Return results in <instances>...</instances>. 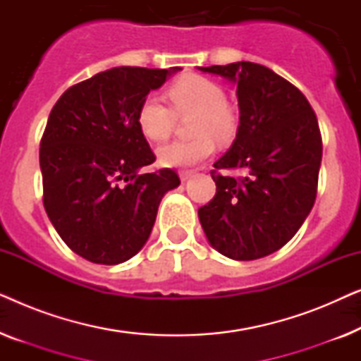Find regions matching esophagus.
Wrapping results in <instances>:
<instances>
[{
  "mask_svg": "<svg viewBox=\"0 0 361 361\" xmlns=\"http://www.w3.org/2000/svg\"><path fill=\"white\" fill-rule=\"evenodd\" d=\"M192 176H194V171H180V172H179V177H180L182 182L189 180Z\"/></svg>",
  "mask_w": 361,
  "mask_h": 361,
  "instance_id": "obj_1",
  "label": "esophagus"
}]
</instances>
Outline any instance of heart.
<instances>
[{
    "label": "heart",
    "instance_id": "b5f03b06",
    "mask_svg": "<svg viewBox=\"0 0 361 361\" xmlns=\"http://www.w3.org/2000/svg\"><path fill=\"white\" fill-rule=\"evenodd\" d=\"M179 116L194 115L189 141H177L157 151V159L166 167H189L209 159L219 142H230L238 133V115L226 103L220 83L197 73H189L172 83L167 90ZM137 126L147 140H169L176 126V114L156 95H147L137 108Z\"/></svg>",
    "mask_w": 361,
    "mask_h": 361
}]
</instances>
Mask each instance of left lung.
Returning a JSON list of instances; mask_svg holds the SVG:
<instances>
[{
  "mask_svg": "<svg viewBox=\"0 0 361 361\" xmlns=\"http://www.w3.org/2000/svg\"><path fill=\"white\" fill-rule=\"evenodd\" d=\"M199 68L235 82L240 106L236 140L210 172L216 194L199 209L202 228L231 259L263 258L298 233L314 207L322 161L317 116L299 88L259 63Z\"/></svg>",
  "mask_w": 361,
  "mask_h": 361,
  "instance_id": "8db88e82",
  "label": "left lung"
}]
</instances>
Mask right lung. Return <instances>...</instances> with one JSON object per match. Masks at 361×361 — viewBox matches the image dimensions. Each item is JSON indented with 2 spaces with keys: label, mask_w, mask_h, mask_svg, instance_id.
Wrapping results in <instances>:
<instances>
[{
  "label": "right lung",
  "mask_w": 361,
  "mask_h": 361,
  "mask_svg": "<svg viewBox=\"0 0 361 361\" xmlns=\"http://www.w3.org/2000/svg\"><path fill=\"white\" fill-rule=\"evenodd\" d=\"M179 67H115L62 93L41 140L42 202L68 248L97 264H120L149 238L157 207L180 184L156 161L137 108Z\"/></svg>",
  "instance_id": "obj_1"
}]
</instances>
